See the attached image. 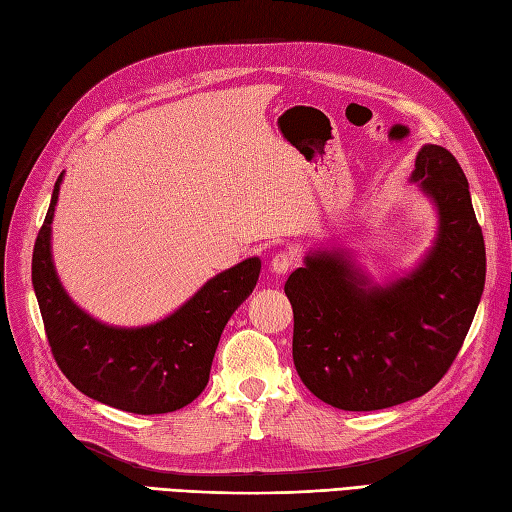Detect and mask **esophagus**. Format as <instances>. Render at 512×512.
Listing matches in <instances>:
<instances>
[{"label": "esophagus", "instance_id": "1", "mask_svg": "<svg viewBox=\"0 0 512 512\" xmlns=\"http://www.w3.org/2000/svg\"><path fill=\"white\" fill-rule=\"evenodd\" d=\"M295 264H297V255L292 253V250H279V253L273 257V262H270V270L277 275H286Z\"/></svg>", "mask_w": 512, "mask_h": 512}]
</instances>
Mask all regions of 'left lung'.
<instances>
[{"label":"left lung","mask_w":512,"mask_h":512,"mask_svg":"<svg viewBox=\"0 0 512 512\" xmlns=\"http://www.w3.org/2000/svg\"><path fill=\"white\" fill-rule=\"evenodd\" d=\"M411 180L438 209L436 244L416 270L376 286L345 253L314 250L284 286L297 374L336 409H387L427 394L449 372L482 299L484 235L458 160L424 145Z\"/></svg>","instance_id":"8db88e82"}]
</instances>
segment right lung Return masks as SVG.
Segmentation results:
<instances>
[{"instance_id": "add662e5", "label": "right lung", "mask_w": 512, "mask_h": 512, "mask_svg": "<svg viewBox=\"0 0 512 512\" xmlns=\"http://www.w3.org/2000/svg\"><path fill=\"white\" fill-rule=\"evenodd\" d=\"M63 173L32 250V286L59 369L85 396L129 413H169L209 383L224 325L253 292L262 262L248 257L195 292L167 319L114 328L92 319L63 290L52 264L50 231Z\"/></svg>"}]
</instances>
